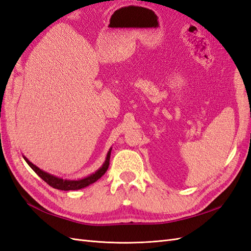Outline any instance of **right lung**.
Segmentation results:
<instances>
[{
    "mask_svg": "<svg viewBox=\"0 0 251 251\" xmlns=\"http://www.w3.org/2000/svg\"><path fill=\"white\" fill-rule=\"evenodd\" d=\"M111 151H112V148L108 150L106 158H105V162H104V164L102 165V167L98 169L95 174L90 175V176H86V178L81 179V180H65V179H62V178H58V176H55L53 175L48 174V173L44 172V170H41L40 168H38L37 166H35V165L33 163H30L25 156H23V158L29 165V167L32 168L42 180L47 182L48 184L52 186L53 188L60 189V191H76V189H81V188L86 187L90 184H93V183H95L97 180H99L101 176L106 173V170L109 166V157H111Z\"/></svg>",
    "mask_w": 251,
    "mask_h": 251,
    "instance_id": "1",
    "label": "right lung"
}]
</instances>
